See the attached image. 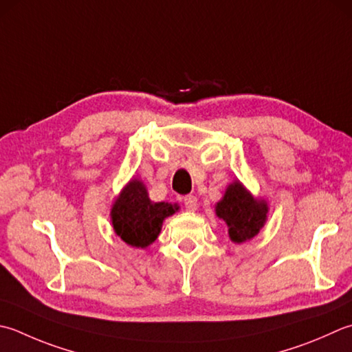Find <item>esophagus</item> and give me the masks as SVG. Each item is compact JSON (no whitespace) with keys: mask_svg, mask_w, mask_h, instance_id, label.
<instances>
[{"mask_svg":"<svg viewBox=\"0 0 352 352\" xmlns=\"http://www.w3.org/2000/svg\"><path fill=\"white\" fill-rule=\"evenodd\" d=\"M183 204H184L186 210L194 212V210H197V208H198V199H197V197H194V195H186V197L183 198Z\"/></svg>","mask_w":352,"mask_h":352,"instance_id":"1","label":"esophagus"}]
</instances>
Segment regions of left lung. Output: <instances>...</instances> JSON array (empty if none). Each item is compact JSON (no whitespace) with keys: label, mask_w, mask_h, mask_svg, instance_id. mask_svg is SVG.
<instances>
[{"label":"left lung","mask_w":352,"mask_h":352,"mask_svg":"<svg viewBox=\"0 0 352 352\" xmlns=\"http://www.w3.org/2000/svg\"><path fill=\"white\" fill-rule=\"evenodd\" d=\"M267 212V203L254 199L238 182L227 188L223 199L217 204V215L229 226L233 243H245L258 235Z\"/></svg>","instance_id":"1"}]
</instances>
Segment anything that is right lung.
Instances as JSON below:
<instances>
[{"mask_svg":"<svg viewBox=\"0 0 352 352\" xmlns=\"http://www.w3.org/2000/svg\"><path fill=\"white\" fill-rule=\"evenodd\" d=\"M175 210L177 204L151 201L143 183L133 180L113 206V227L126 244L144 249L157 239L163 219Z\"/></svg>","mask_w":352,"mask_h":352,"instance_id":"1","label":"right lung"}]
</instances>
